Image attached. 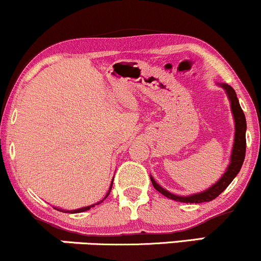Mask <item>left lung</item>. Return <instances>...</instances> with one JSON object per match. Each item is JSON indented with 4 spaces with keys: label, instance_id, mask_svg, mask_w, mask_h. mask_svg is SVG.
<instances>
[{
    "label": "left lung",
    "instance_id": "1",
    "mask_svg": "<svg viewBox=\"0 0 261 261\" xmlns=\"http://www.w3.org/2000/svg\"><path fill=\"white\" fill-rule=\"evenodd\" d=\"M221 87L225 89L226 93L228 95V99L231 101V109L232 113H233L234 122H236V134H234V144H233V150H232L231 155V164L227 168L223 176L220 178L217 183H215L213 187H210L206 191L198 193V194L189 195V197H179V195H174L172 193L167 192L166 189L161 188L158 183L155 182L152 177L151 183L154 186V188L158 192H160L161 194H164L165 197L168 199H172V200L180 201V203H205V201H211L214 199L219 197L221 193L225 191L226 188L229 186V183L233 180V178L237 176L238 172L241 171L242 165H243L244 158H246V148H247V142H246V129H247V121L246 116H244L243 110L238 102L237 95L233 88L229 87L228 84H221Z\"/></svg>",
    "mask_w": 261,
    "mask_h": 261
}]
</instances>
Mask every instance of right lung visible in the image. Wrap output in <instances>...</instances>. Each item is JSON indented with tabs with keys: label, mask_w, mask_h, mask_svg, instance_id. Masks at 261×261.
Masks as SVG:
<instances>
[{
	"label": "right lung",
	"mask_w": 261,
	"mask_h": 261,
	"mask_svg": "<svg viewBox=\"0 0 261 261\" xmlns=\"http://www.w3.org/2000/svg\"><path fill=\"white\" fill-rule=\"evenodd\" d=\"M112 183H113V180H112ZM112 183H111V187H110V191H109V193H107V194H106V197L103 198L102 200H101V201H99V203H96V205H97V204H100V203H102V201L105 200V199H106L107 197H109L110 192H111V188H112ZM93 206H94V205H90V206L82 207V209H78V210H70V211H69V210H60V211H64V213H70V214H75V213H83V211H87V210H89V209H90V207H93ZM55 209H56V207H55Z\"/></svg>",
	"instance_id": "obj_1"
}]
</instances>
